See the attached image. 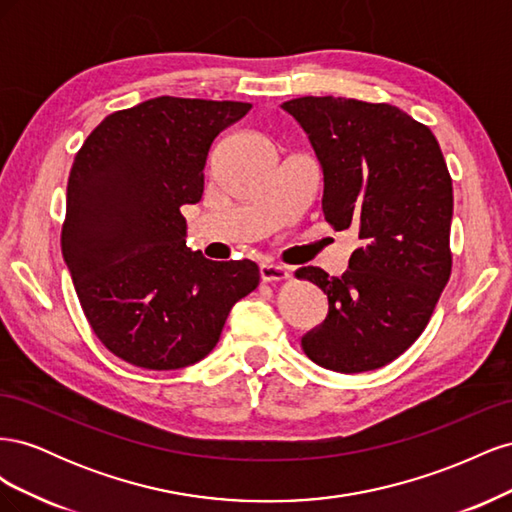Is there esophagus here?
Masks as SVG:
<instances>
[{"instance_id": "34e87169", "label": "esophagus", "mask_w": 512, "mask_h": 512, "mask_svg": "<svg viewBox=\"0 0 512 512\" xmlns=\"http://www.w3.org/2000/svg\"><path fill=\"white\" fill-rule=\"evenodd\" d=\"M260 277L262 282H284L290 277V271L282 265H271V262H265V265H260Z\"/></svg>"}]
</instances>
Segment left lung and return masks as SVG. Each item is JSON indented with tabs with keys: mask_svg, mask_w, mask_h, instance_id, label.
<instances>
[{
	"mask_svg": "<svg viewBox=\"0 0 512 512\" xmlns=\"http://www.w3.org/2000/svg\"><path fill=\"white\" fill-rule=\"evenodd\" d=\"M282 108L322 166L324 220L361 239L342 277L297 271L329 299V316L301 346L339 374L384 367L425 331L451 277L453 181L442 149L427 126L384 102L305 96Z\"/></svg>",
	"mask_w": 512,
	"mask_h": 512,
	"instance_id": "8db88e82",
	"label": "left lung"
}]
</instances>
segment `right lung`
Instances as JSON below:
<instances>
[{"mask_svg": "<svg viewBox=\"0 0 512 512\" xmlns=\"http://www.w3.org/2000/svg\"><path fill=\"white\" fill-rule=\"evenodd\" d=\"M250 108L160 96L108 115L76 153L61 252L87 322L121 361L166 371L205 359L256 290V262L192 252L181 215L203 198L215 136Z\"/></svg>", "mask_w": 512, "mask_h": 512, "instance_id": "right-lung-1", "label": "right lung"}]
</instances>
